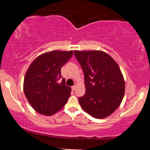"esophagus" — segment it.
<instances>
[{"mask_svg": "<svg viewBox=\"0 0 150 150\" xmlns=\"http://www.w3.org/2000/svg\"><path fill=\"white\" fill-rule=\"evenodd\" d=\"M71 88H72V90H73V91L75 90V89H76V85H73Z\"/></svg>", "mask_w": 150, "mask_h": 150, "instance_id": "obj_1", "label": "esophagus"}]
</instances>
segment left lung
<instances>
[{"label":"left lung","instance_id":"left-lung-1","mask_svg":"<svg viewBox=\"0 0 150 150\" xmlns=\"http://www.w3.org/2000/svg\"><path fill=\"white\" fill-rule=\"evenodd\" d=\"M84 72L85 94L79 98L81 107L96 118H104L120 106L125 80L114 59L102 51H75Z\"/></svg>","mask_w":150,"mask_h":150}]
</instances>
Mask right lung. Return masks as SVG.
I'll return each mask as SVG.
<instances>
[{
    "mask_svg": "<svg viewBox=\"0 0 150 150\" xmlns=\"http://www.w3.org/2000/svg\"><path fill=\"white\" fill-rule=\"evenodd\" d=\"M73 51H52L39 55L32 61L24 79L26 98L37 112L51 116L61 109L70 96L71 88L65 85L61 69Z\"/></svg>",
    "mask_w": 150,
    "mask_h": 150,
    "instance_id": "obj_1",
    "label": "right lung"
}]
</instances>
